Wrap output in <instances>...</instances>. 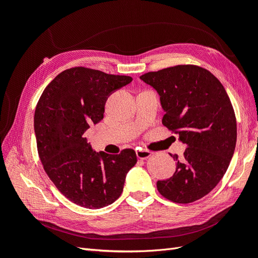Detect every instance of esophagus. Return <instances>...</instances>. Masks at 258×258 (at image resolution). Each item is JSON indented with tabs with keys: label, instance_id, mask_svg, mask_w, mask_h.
<instances>
[{
	"label": "esophagus",
	"instance_id": "obj_1",
	"mask_svg": "<svg viewBox=\"0 0 258 258\" xmlns=\"http://www.w3.org/2000/svg\"><path fill=\"white\" fill-rule=\"evenodd\" d=\"M137 156H138V158L144 160V159H147L148 157H151L152 153L146 151V150H138L137 151Z\"/></svg>",
	"mask_w": 258,
	"mask_h": 258
}]
</instances>
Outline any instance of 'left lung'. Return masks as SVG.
Wrapping results in <instances>:
<instances>
[{
    "label": "left lung",
    "instance_id": "8db88e82",
    "mask_svg": "<svg viewBox=\"0 0 258 258\" xmlns=\"http://www.w3.org/2000/svg\"><path fill=\"white\" fill-rule=\"evenodd\" d=\"M160 96L162 124L187 144L172 177L157 182L161 196L190 204L208 195L227 171L237 142V120L224 86L208 70L181 64L140 76Z\"/></svg>",
    "mask_w": 258,
    "mask_h": 258
}]
</instances>
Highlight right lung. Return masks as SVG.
<instances>
[{"label":"right lung","mask_w":258,"mask_h":258,"mask_svg":"<svg viewBox=\"0 0 258 258\" xmlns=\"http://www.w3.org/2000/svg\"><path fill=\"white\" fill-rule=\"evenodd\" d=\"M132 77L84 67L68 69L47 85L36 104L34 131L45 172L73 204L100 209L118 199L136 152L96 153L85 131L103 119L107 97Z\"/></svg>","instance_id":"add662e5"}]
</instances>
